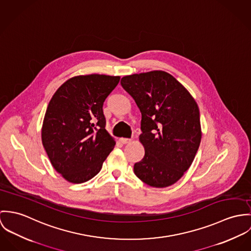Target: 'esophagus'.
Here are the masks:
<instances>
[{"instance_id": "obj_1", "label": "esophagus", "mask_w": 251, "mask_h": 251, "mask_svg": "<svg viewBox=\"0 0 251 251\" xmlns=\"http://www.w3.org/2000/svg\"><path fill=\"white\" fill-rule=\"evenodd\" d=\"M131 139H126V138H121V139H119V141L121 142V143H123V144H126V143H129V142H131Z\"/></svg>"}]
</instances>
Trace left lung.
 Masks as SVG:
<instances>
[{
	"instance_id": "8db88e82",
	"label": "left lung",
	"mask_w": 251,
	"mask_h": 251,
	"mask_svg": "<svg viewBox=\"0 0 251 251\" xmlns=\"http://www.w3.org/2000/svg\"><path fill=\"white\" fill-rule=\"evenodd\" d=\"M141 112L139 141L145 154L134 172L145 184L166 188L194 162L201 141L199 109L191 93L172 75L155 70L121 79Z\"/></svg>"
}]
</instances>
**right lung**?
<instances>
[{"instance_id":"obj_1","label":"right lung","mask_w":251,"mask_h":251,"mask_svg":"<svg viewBox=\"0 0 251 251\" xmlns=\"http://www.w3.org/2000/svg\"><path fill=\"white\" fill-rule=\"evenodd\" d=\"M119 76L81 75L61 84L49 102L41 139L52 166L70 183L93 178L114 148L103 104Z\"/></svg>"}]
</instances>
